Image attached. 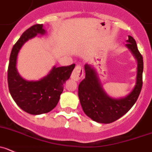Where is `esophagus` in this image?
Masks as SVG:
<instances>
[{
	"label": "esophagus",
	"mask_w": 152,
	"mask_h": 152,
	"mask_svg": "<svg viewBox=\"0 0 152 152\" xmlns=\"http://www.w3.org/2000/svg\"><path fill=\"white\" fill-rule=\"evenodd\" d=\"M84 72H83V68L81 65H76L75 69H73V73L71 75V79L74 81H79L83 78Z\"/></svg>",
	"instance_id": "esophagus-1"
}]
</instances>
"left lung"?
Returning <instances> with one entry per match:
<instances>
[{"mask_svg": "<svg viewBox=\"0 0 152 152\" xmlns=\"http://www.w3.org/2000/svg\"><path fill=\"white\" fill-rule=\"evenodd\" d=\"M125 46L137 61V81L134 89L126 97L113 98L103 90L96 70L91 65L85 64L86 78L79 86V101L86 115L93 121L110 124L125 115L138 99L142 86L143 58L135 39L128 36Z\"/></svg>", "mask_w": 152, "mask_h": 152, "instance_id": "obj_1", "label": "left lung"}]
</instances>
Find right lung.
Wrapping results in <instances>:
<instances>
[{"label":"right lung","mask_w":152,"mask_h":152,"mask_svg":"<svg viewBox=\"0 0 152 152\" xmlns=\"http://www.w3.org/2000/svg\"><path fill=\"white\" fill-rule=\"evenodd\" d=\"M42 25L31 26L22 34L12 47L7 72L9 91L14 101L22 110L31 115L47 113L57 106L64 90V84L69 78L75 64L54 66L49 73L37 81H28L19 75L16 68L18 52L24 44L37 34L44 35Z\"/></svg>","instance_id":"right-lung-1"}]
</instances>
